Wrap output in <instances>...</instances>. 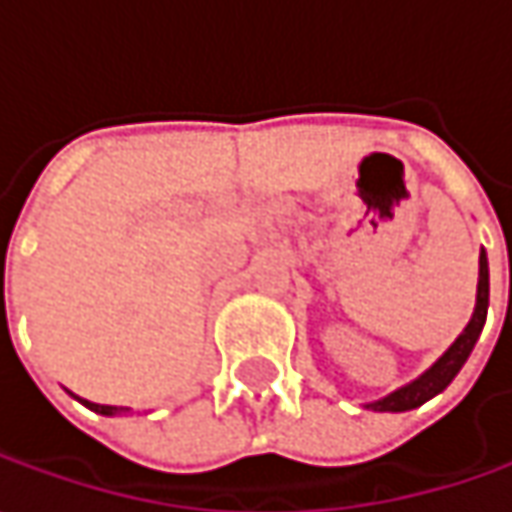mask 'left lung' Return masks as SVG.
Segmentation results:
<instances>
[{"label": "left lung", "instance_id": "1", "mask_svg": "<svg viewBox=\"0 0 512 512\" xmlns=\"http://www.w3.org/2000/svg\"><path fill=\"white\" fill-rule=\"evenodd\" d=\"M487 305H490V270H487V253H479V293H476V310L470 325L464 327V333L450 344V350L444 353L439 362L433 364L424 376H419L416 382L404 384L402 390L384 396L379 402L367 404L370 410H382V413H402V410H413L427 399H433L436 393H442L447 384L456 379V373L462 370V364L467 362L473 344L482 333L484 322H487Z\"/></svg>", "mask_w": 512, "mask_h": 512}]
</instances>
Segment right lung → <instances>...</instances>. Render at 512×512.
Returning <instances> with one entry per match:
<instances>
[{"instance_id": "obj_1", "label": "right lung", "mask_w": 512, "mask_h": 512, "mask_svg": "<svg viewBox=\"0 0 512 512\" xmlns=\"http://www.w3.org/2000/svg\"><path fill=\"white\" fill-rule=\"evenodd\" d=\"M79 402L90 407V410H96V413H102V416H113V413H125L128 407H110V404H93V402H85V399H79Z\"/></svg>"}]
</instances>
